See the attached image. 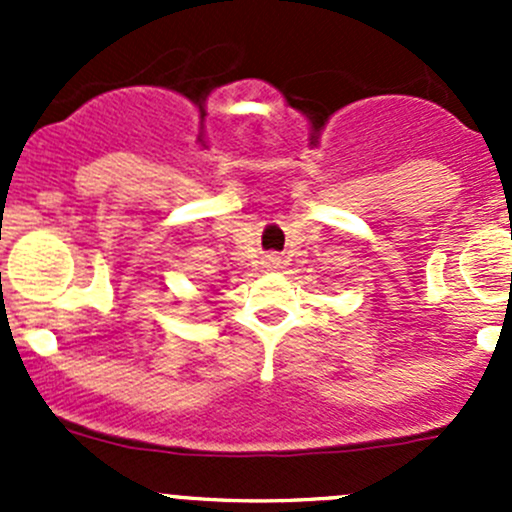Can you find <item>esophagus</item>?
<instances>
[{"mask_svg":"<svg viewBox=\"0 0 512 512\" xmlns=\"http://www.w3.org/2000/svg\"><path fill=\"white\" fill-rule=\"evenodd\" d=\"M262 265H265L267 270H277V267H280V257H277V255H265Z\"/></svg>","mask_w":512,"mask_h":512,"instance_id":"1","label":"esophagus"}]
</instances>
